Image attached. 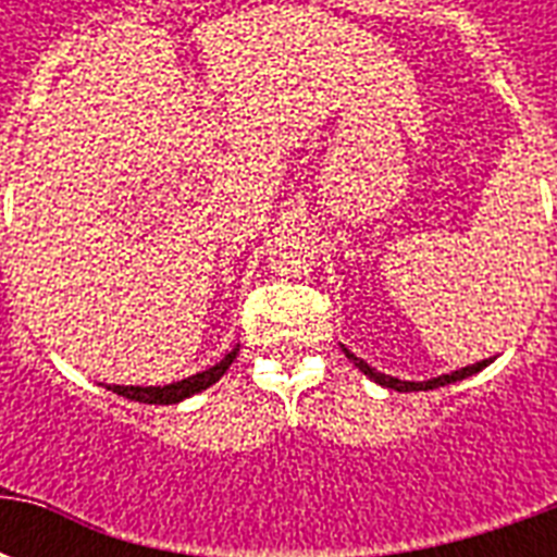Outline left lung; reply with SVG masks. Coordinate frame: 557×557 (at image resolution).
I'll return each instance as SVG.
<instances>
[{
	"mask_svg": "<svg viewBox=\"0 0 557 557\" xmlns=\"http://www.w3.org/2000/svg\"><path fill=\"white\" fill-rule=\"evenodd\" d=\"M343 351H346V358H349L358 370H361L367 379H373L375 385H382V387H391V391H399V394H411V391H432V387H444V385H454V382H462V379H468V375H474L480 373L483 367H490V361H478V363H471V367H462V370H454V373H444V375H435V379H426V382H406V379H397V375H385V373H379V370H373L370 363L363 361V358H358L355 351H349L346 346H343Z\"/></svg>",
	"mask_w": 557,
	"mask_h": 557,
	"instance_id": "1",
	"label": "left lung"
}]
</instances>
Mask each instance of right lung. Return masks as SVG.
<instances>
[{
  "mask_svg": "<svg viewBox=\"0 0 557 557\" xmlns=\"http://www.w3.org/2000/svg\"><path fill=\"white\" fill-rule=\"evenodd\" d=\"M235 355H238V346H235L226 358H220L214 367H208V370H202V373L196 375H187L182 382H172V385H107V391H113V394H119V397L125 399H134V403H148V406H175V403L194 397L199 391H206V387H211L214 382H220V375L230 370L232 361H235Z\"/></svg>",
  "mask_w": 557,
  "mask_h": 557,
  "instance_id": "obj_1",
  "label": "right lung"
}]
</instances>
